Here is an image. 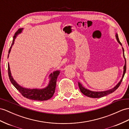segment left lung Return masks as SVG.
Returning a JSON list of instances; mask_svg holds the SVG:
<instances>
[{
    "mask_svg": "<svg viewBox=\"0 0 129 129\" xmlns=\"http://www.w3.org/2000/svg\"><path fill=\"white\" fill-rule=\"evenodd\" d=\"M115 37L117 38V40L118 42L119 43V44L121 45V42H120L118 38V35L116 33V35H115ZM123 54H124V57L125 58V65L124 67V72H123V77H122V78L121 79V80L120 81V82L116 85V86L114 87L113 88L111 89L110 90H106V91H90L88 89H87L85 88H84L83 86H82V84H81L80 83H78V86L79 88H80V89L81 90V91L82 92V94H83L85 96H87L89 98H102L106 96V95L110 94L111 93H113L114 91H115V90H117L118 88L120 86V85L122 81H123V78L124 76V75L126 72V59H125V57L124 56V48H123Z\"/></svg>",
    "mask_w": 129,
    "mask_h": 129,
    "instance_id": "left-lung-1",
    "label": "left lung"
}]
</instances>
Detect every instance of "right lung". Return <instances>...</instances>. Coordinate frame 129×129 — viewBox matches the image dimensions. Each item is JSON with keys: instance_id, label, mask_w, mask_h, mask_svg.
<instances>
[{"instance_id": "obj_1", "label": "right lung", "mask_w": 129, "mask_h": 129, "mask_svg": "<svg viewBox=\"0 0 129 129\" xmlns=\"http://www.w3.org/2000/svg\"><path fill=\"white\" fill-rule=\"evenodd\" d=\"M22 29L23 28L19 29L15 33V34L14 36V38H13L11 46L9 49V53H10V52L11 48H12V45L14 44V41L15 38H16V36L20 33H21ZM59 74H60V71H55L53 72V73H52L49 75V76H50L51 78V80L49 81V83L48 84V85L46 88L44 89H27L25 88H23L16 83V81L14 80V78L12 77L10 70L9 65H8V75L9 79L10 80L11 83L14 85V86L16 89H17V90L20 92V93L24 97L34 100H47L53 96V95L54 94L56 87V82H57V78Z\"/></svg>"}]
</instances>
